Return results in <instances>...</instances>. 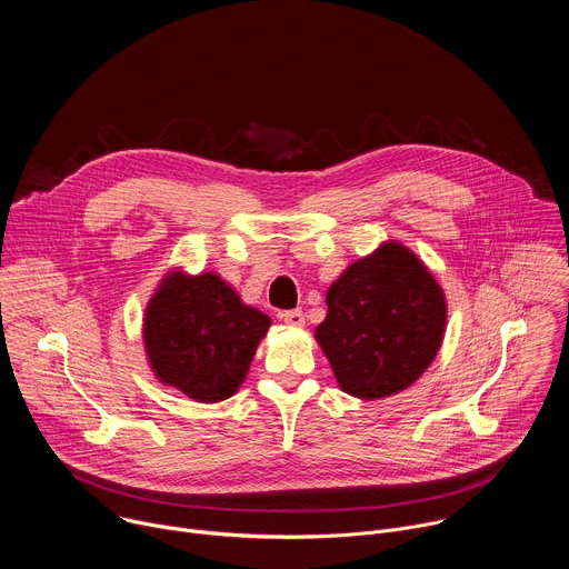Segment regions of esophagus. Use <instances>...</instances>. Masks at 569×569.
Returning <instances> with one entry per match:
<instances>
[{
    "mask_svg": "<svg viewBox=\"0 0 569 569\" xmlns=\"http://www.w3.org/2000/svg\"><path fill=\"white\" fill-rule=\"evenodd\" d=\"M281 319L288 323V327H303L306 319H303V312L301 310H283L281 312Z\"/></svg>",
    "mask_w": 569,
    "mask_h": 569,
    "instance_id": "34e87169",
    "label": "esophagus"
}]
</instances>
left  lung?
Masks as SVG:
<instances>
[{
    "label": "left lung",
    "instance_id": "obj_1",
    "mask_svg": "<svg viewBox=\"0 0 569 569\" xmlns=\"http://www.w3.org/2000/svg\"><path fill=\"white\" fill-rule=\"evenodd\" d=\"M315 340L342 391L378 400L415 385L437 358L448 303L426 263L387 240L351 263L327 292Z\"/></svg>",
    "mask_w": 569,
    "mask_h": 569
}]
</instances>
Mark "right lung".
Wrapping results in <instances>:
<instances>
[{
	"mask_svg": "<svg viewBox=\"0 0 569 569\" xmlns=\"http://www.w3.org/2000/svg\"><path fill=\"white\" fill-rule=\"evenodd\" d=\"M270 323L216 272L171 270L146 306L143 349L161 385L218 402L246 380Z\"/></svg>",
	"mask_w": 569,
	"mask_h": 569,
	"instance_id": "obj_1",
	"label": "right lung"
}]
</instances>
